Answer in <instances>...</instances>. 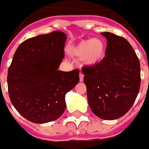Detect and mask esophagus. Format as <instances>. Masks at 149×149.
<instances>
[{"instance_id": "34e87169", "label": "esophagus", "mask_w": 149, "mask_h": 149, "mask_svg": "<svg viewBox=\"0 0 149 149\" xmlns=\"http://www.w3.org/2000/svg\"><path fill=\"white\" fill-rule=\"evenodd\" d=\"M79 77H80V81H83V80H84V74L81 72V73L79 74Z\"/></svg>"}]
</instances>
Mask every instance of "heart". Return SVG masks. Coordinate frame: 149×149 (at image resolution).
<instances>
[{"label":"heart","mask_w":149,"mask_h":149,"mask_svg":"<svg viewBox=\"0 0 149 149\" xmlns=\"http://www.w3.org/2000/svg\"><path fill=\"white\" fill-rule=\"evenodd\" d=\"M105 44L100 38H88L78 42L72 48L70 53L77 57H82L83 65L94 66L100 63L104 56Z\"/></svg>","instance_id":"heart-1"}]
</instances>
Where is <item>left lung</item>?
Here are the masks:
<instances>
[{
	"mask_svg": "<svg viewBox=\"0 0 149 149\" xmlns=\"http://www.w3.org/2000/svg\"><path fill=\"white\" fill-rule=\"evenodd\" d=\"M104 58L82 68L88 104L99 118L112 120L126 114L141 87V65L131 45L124 37L109 32Z\"/></svg>",
	"mask_w": 149,
	"mask_h": 149,
	"instance_id": "obj_1",
	"label": "left lung"
}]
</instances>
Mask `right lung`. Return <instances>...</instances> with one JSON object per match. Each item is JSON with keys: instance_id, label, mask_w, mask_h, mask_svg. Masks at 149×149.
I'll list each match as a JSON object with an SVG mask.
<instances>
[{"instance_id": "right-lung-1", "label": "right lung", "mask_w": 149, "mask_h": 149, "mask_svg": "<svg viewBox=\"0 0 149 149\" xmlns=\"http://www.w3.org/2000/svg\"><path fill=\"white\" fill-rule=\"evenodd\" d=\"M67 37L61 31L21 43L8 68L9 98L28 120L44 124L58 119L66 108L65 95L78 84L79 70H58Z\"/></svg>"}]
</instances>
